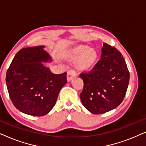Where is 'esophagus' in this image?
Segmentation results:
<instances>
[{
    "label": "esophagus",
    "instance_id": "obj_1",
    "mask_svg": "<svg viewBox=\"0 0 146 146\" xmlns=\"http://www.w3.org/2000/svg\"><path fill=\"white\" fill-rule=\"evenodd\" d=\"M76 76V73L74 70H70L67 72V80L71 81Z\"/></svg>",
    "mask_w": 146,
    "mask_h": 146
}]
</instances>
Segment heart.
Wrapping results in <instances>:
<instances>
[{
	"label": "heart",
	"mask_w": 146,
	"mask_h": 146,
	"mask_svg": "<svg viewBox=\"0 0 146 146\" xmlns=\"http://www.w3.org/2000/svg\"><path fill=\"white\" fill-rule=\"evenodd\" d=\"M70 57L76 59L77 67L80 70H87L94 64L97 59V52L92 48L87 46H78L72 52Z\"/></svg>",
	"instance_id": "b5f03b06"
}]
</instances>
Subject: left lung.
I'll list each match as a JSON object with an SVG mask.
<instances>
[{"instance_id": "left-lung-1", "label": "left lung", "mask_w": 146, "mask_h": 146, "mask_svg": "<svg viewBox=\"0 0 146 146\" xmlns=\"http://www.w3.org/2000/svg\"><path fill=\"white\" fill-rule=\"evenodd\" d=\"M84 88L80 97L84 106L94 114L115 108L121 103L129 81V72L121 54L103 44L101 59L88 73H82Z\"/></svg>"}]
</instances>
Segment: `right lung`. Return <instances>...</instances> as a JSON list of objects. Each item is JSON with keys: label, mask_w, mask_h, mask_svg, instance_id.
I'll use <instances>...</instances> for the list:
<instances>
[{"label": "right lung", "mask_w": 146, "mask_h": 146, "mask_svg": "<svg viewBox=\"0 0 146 146\" xmlns=\"http://www.w3.org/2000/svg\"><path fill=\"white\" fill-rule=\"evenodd\" d=\"M44 46L24 48L17 53L6 75L12 102L19 111L33 116L49 113L60 89L67 82L66 72L53 74L43 62H52Z\"/></svg>", "instance_id": "right-lung-1"}]
</instances>
